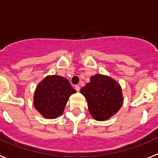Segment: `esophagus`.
Segmentation results:
<instances>
[{"label":"esophagus","mask_w":158,"mask_h":158,"mask_svg":"<svg viewBox=\"0 0 158 158\" xmlns=\"http://www.w3.org/2000/svg\"><path fill=\"white\" fill-rule=\"evenodd\" d=\"M75 89H76L77 92H79V91H80V86H79V85H75Z\"/></svg>","instance_id":"34e87169"}]
</instances>
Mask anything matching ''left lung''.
I'll use <instances>...</instances> for the list:
<instances>
[{
	"instance_id": "left-lung-1",
	"label": "left lung",
	"mask_w": 158,
	"mask_h": 158,
	"mask_svg": "<svg viewBox=\"0 0 158 158\" xmlns=\"http://www.w3.org/2000/svg\"><path fill=\"white\" fill-rule=\"evenodd\" d=\"M87 101L91 116L98 121L107 120L123 105L120 85L110 77L95 74L80 90Z\"/></svg>"
}]
</instances>
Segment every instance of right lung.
I'll use <instances>...</instances> for the list:
<instances>
[{"label":"right lung","instance_id":"add662e5","mask_svg":"<svg viewBox=\"0 0 158 158\" xmlns=\"http://www.w3.org/2000/svg\"><path fill=\"white\" fill-rule=\"evenodd\" d=\"M75 93L66 78L58 75L47 76L35 89L34 106L44 118H58L63 113L69 98Z\"/></svg>","mask_w":158,"mask_h":158}]
</instances>
